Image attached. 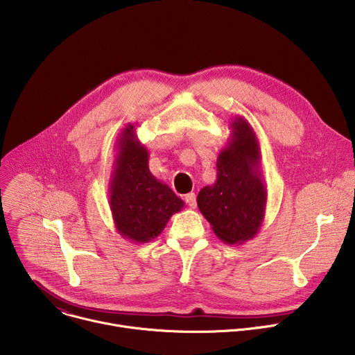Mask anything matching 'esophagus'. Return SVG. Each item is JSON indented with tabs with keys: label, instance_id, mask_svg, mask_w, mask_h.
Instances as JSON below:
<instances>
[{
	"label": "esophagus",
	"instance_id": "34e87169",
	"mask_svg": "<svg viewBox=\"0 0 355 355\" xmlns=\"http://www.w3.org/2000/svg\"><path fill=\"white\" fill-rule=\"evenodd\" d=\"M185 202L188 204V207L195 208V207H196V195H195L193 192L187 193V195H185Z\"/></svg>",
	"mask_w": 355,
	"mask_h": 355
}]
</instances>
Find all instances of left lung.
I'll return each instance as SVG.
<instances>
[{
	"mask_svg": "<svg viewBox=\"0 0 355 355\" xmlns=\"http://www.w3.org/2000/svg\"><path fill=\"white\" fill-rule=\"evenodd\" d=\"M257 135L243 116L230 122V137L218 156V178L198 193L200 214L226 244H243L260 232L267 207V188L260 173Z\"/></svg>",
	"mask_w": 355,
	"mask_h": 355,
	"instance_id": "obj_1",
	"label": "left lung"
}]
</instances>
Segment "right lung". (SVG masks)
Instances as JSON below:
<instances>
[{"mask_svg": "<svg viewBox=\"0 0 355 355\" xmlns=\"http://www.w3.org/2000/svg\"><path fill=\"white\" fill-rule=\"evenodd\" d=\"M118 155L110 181V207L118 233L132 243L157 237L184 200L148 170V151L133 123L118 137Z\"/></svg>", "mask_w": 355, "mask_h": 355, "instance_id": "right-lung-1", "label": "right lung"}]
</instances>
